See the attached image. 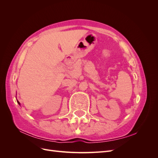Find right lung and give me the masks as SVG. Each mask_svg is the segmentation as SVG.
<instances>
[{
  "label": "right lung",
  "instance_id": "right-lung-1",
  "mask_svg": "<svg viewBox=\"0 0 158 158\" xmlns=\"http://www.w3.org/2000/svg\"><path fill=\"white\" fill-rule=\"evenodd\" d=\"M17 102H18V104H19V105H20V102H19L18 101V100H17Z\"/></svg>",
  "mask_w": 158,
  "mask_h": 158
}]
</instances>
